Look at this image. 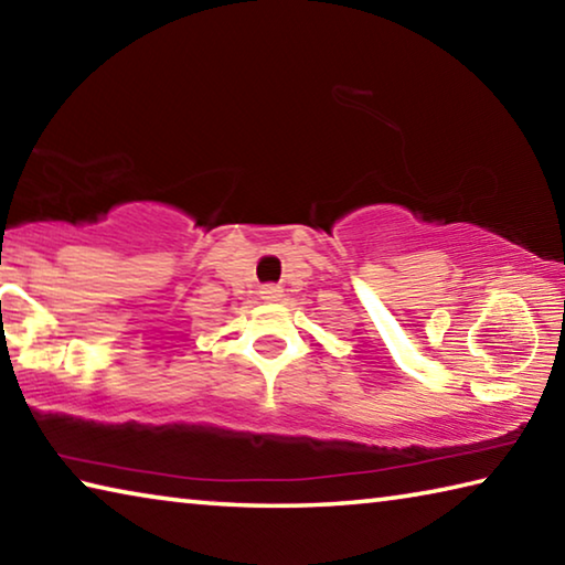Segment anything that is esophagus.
<instances>
[{
    "instance_id": "1",
    "label": "esophagus",
    "mask_w": 565,
    "mask_h": 565,
    "mask_svg": "<svg viewBox=\"0 0 565 565\" xmlns=\"http://www.w3.org/2000/svg\"><path fill=\"white\" fill-rule=\"evenodd\" d=\"M281 296H284L281 286H274V284H269V286H264V289H262V299H266V301H279Z\"/></svg>"
}]
</instances>
